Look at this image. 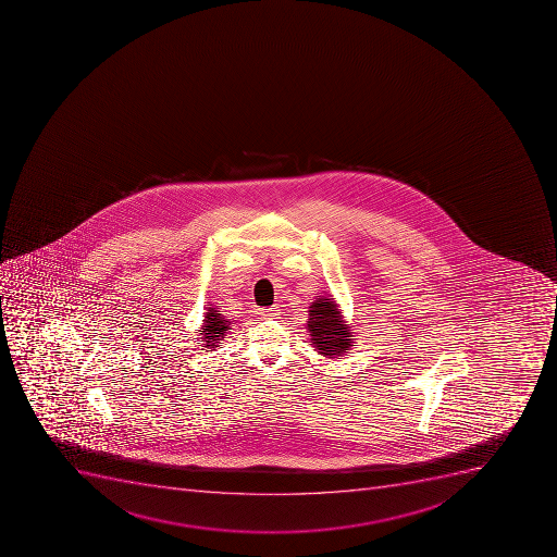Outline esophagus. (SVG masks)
Instances as JSON below:
<instances>
[{
	"label": "esophagus",
	"mask_w": 557,
	"mask_h": 557,
	"mask_svg": "<svg viewBox=\"0 0 557 557\" xmlns=\"http://www.w3.org/2000/svg\"><path fill=\"white\" fill-rule=\"evenodd\" d=\"M257 314L262 315L264 320H275L276 315L281 314V309H278L276 305H273V307L257 310Z\"/></svg>",
	"instance_id": "esophagus-1"
}]
</instances>
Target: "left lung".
Masks as SVG:
<instances>
[{
	"mask_svg": "<svg viewBox=\"0 0 557 557\" xmlns=\"http://www.w3.org/2000/svg\"><path fill=\"white\" fill-rule=\"evenodd\" d=\"M309 312V335L315 348L320 349V354L324 357H341L348 354L349 346H354L351 332L341 321L337 305L326 298H320L310 305Z\"/></svg>",
	"mask_w": 557,
	"mask_h": 557,
	"instance_id": "1",
	"label": "left lung"
}]
</instances>
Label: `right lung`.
I'll return each mask as SVG.
<instances>
[{"mask_svg": "<svg viewBox=\"0 0 557 557\" xmlns=\"http://www.w3.org/2000/svg\"><path fill=\"white\" fill-rule=\"evenodd\" d=\"M203 323L206 324L200 330V332H203V343H206V346L214 348L220 337L225 335V330H228V321L223 320L222 314H218L216 310L209 307V312L206 314Z\"/></svg>", "mask_w": 557, "mask_h": 557, "instance_id": "add662e5", "label": "right lung"}]
</instances>
